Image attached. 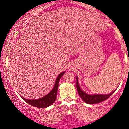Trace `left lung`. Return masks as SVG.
<instances>
[{"mask_svg": "<svg viewBox=\"0 0 129 129\" xmlns=\"http://www.w3.org/2000/svg\"><path fill=\"white\" fill-rule=\"evenodd\" d=\"M77 79V82H76V86L77 89L78 93H79L80 97L84 100V102L86 103L89 104H97L99 102H102V101H105L109 97H110L113 94L114 92H112V93H109L107 95H89L85 93V92H83L81 89H80V87H79V83H78V79L77 77H76Z\"/></svg>", "mask_w": 129, "mask_h": 129, "instance_id": "left-lung-1", "label": "left lung"}]
</instances>
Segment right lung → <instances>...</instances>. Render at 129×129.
I'll return each mask as SVG.
<instances>
[{"label":"right lung","mask_w":129,"mask_h":129,"mask_svg":"<svg viewBox=\"0 0 129 129\" xmlns=\"http://www.w3.org/2000/svg\"><path fill=\"white\" fill-rule=\"evenodd\" d=\"M65 74V72L60 73L59 75L57 77L56 81H55V85L53 89L52 90L51 92L49 93H48L47 95L45 97H42L40 99H38L36 100H30L27 99H24V101H25L27 103L34 107L38 108H44V107H47L50 106L55 102V99H56L57 97V90H58V83H59V80L60 78L62 77V75Z\"/></svg>","instance_id":"right-lung-1"}]
</instances>
